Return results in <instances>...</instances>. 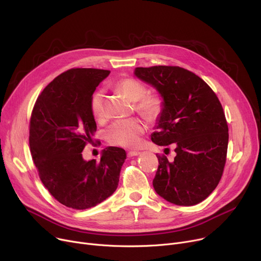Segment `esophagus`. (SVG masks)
<instances>
[{"label": "esophagus", "instance_id": "esophagus-1", "mask_svg": "<svg viewBox=\"0 0 261 261\" xmlns=\"http://www.w3.org/2000/svg\"><path fill=\"white\" fill-rule=\"evenodd\" d=\"M140 154H141V152H139V151H129V152H128V158L138 156V155H140Z\"/></svg>", "mask_w": 261, "mask_h": 261}]
</instances>
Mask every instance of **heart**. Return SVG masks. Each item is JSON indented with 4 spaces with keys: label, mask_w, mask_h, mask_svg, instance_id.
Here are the masks:
<instances>
[{
    "label": "heart",
    "mask_w": 261,
    "mask_h": 261,
    "mask_svg": "<svg viewBox=\"0 0 261 261\" xmlns=\"http://www.w3.org/2000/svg\"><path fill=\"white\" fill-rule=\"evenodd\" d=\"M118 90L132 101H137L138 111L148 119H156L163 111V100L155 95H146V87L133 78H126L117 84ZM103 91H96L91 97L90 108L92 115L96 119L103 116ZM147 129L146 123L139 118L119 119L114 121L107 130L109 142L120 147L132 148L141 143L142 135Z\"/></svg>",
    "instance_id": "heart-1"
}]
</instances>
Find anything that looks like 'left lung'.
I'll list each match as a JSON object with an SVG mask.
<instances>
[{
  "label": "left lung",
  "instance_id": "left-lung-1",
  "mask_svg": "<svg viewBox=\"0 0 261 261\" xmlns=\"http://www.w3.org/2000/svg\"><path fill=\"white\" fill-rule=\"evenodd\" d=\"M134 75L163 98L151 141L175 145L172 162L158 155L154 190L175 205L202 202L219 184L226 161L228 128L220 101L206 82L183 67H136Z\"/></svg>",
  "mask_w": 261,
  "mask_h": 261
}]
</instances>
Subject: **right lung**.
Here are the masks:
<instances>
[{
    "mask_svg": "<svg viewBox=\"0 0 261 261\" xmlns=\"http://www.w3.org/2000/svg\"><path fill=\"white\" fill-rule=\"evenodd\" d=\"M110 71L71 68L39 95L30 126V146L39 176L49 194L74 210H87L112 196L127 154L118 147L102 150L100 161H86L82 150L97 126L90 101Z\"/></svg>",
    "mask_w": 261,
    "mask_h": 261,
    "instance_id": "1",
    "label": "right lung"
}]
</instances>
